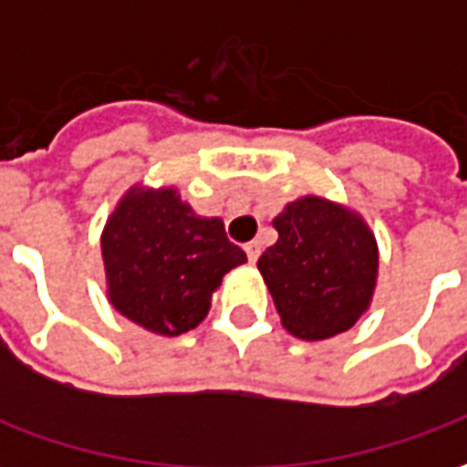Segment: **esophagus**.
I'll list each match as a JSON object with an SVG mask.
<instances>
[{"label":"esophagus","instance_id":"34e87169","mask_svg":"<svg viewBox=\"0 0 467 467\" xmlns=\"http://www.w3.org/2000/svg\"><path fill=\"white\" fill-rule=\"evenodd\" d=\"M244 253H247L250 263H257V257H260V243H247L244 244Z\"/></svg>","mask_w":467,"mask_h":467}]
</instances>
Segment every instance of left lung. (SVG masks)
<instances>
[{
  "label": "left lung",
  "mask_w": 467,
  "mask_h": 467,
  "mask_svg": "<svg viewBox=\"0 0 467 467\" xmlns=\"http://www.w3.org/2000/svg\"><path fill=\"white\" fill-rule=\"evenodd\" d=\"M277 243L257 260L285 330L325 340L360 320L378 283L375 234L345 204L300 197L273 220Z\"/></svg>",
  "instance_id": "left-lung-1"
}]
</instances>
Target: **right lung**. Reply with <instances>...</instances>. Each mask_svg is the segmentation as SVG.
<instances>
[{"mask_svg": "<svg viewBox=\"0 0 467 467\" xmlns=\"http://www.w3.org/2000/svg\"><path fill=\"white\" fill-rule=\"evenodd\" d=\"M107 297L117 313L157 335L202 323L223 277L247 254L220 217H200L174 187L134 184L102 230Z\"/></svg>", "mask_w": 467, "mask_h": 467, "instance_id": "1", "label": "right lung"}]
</instances>
